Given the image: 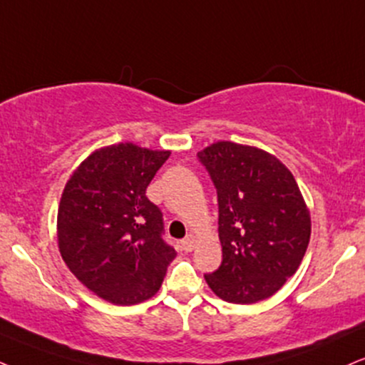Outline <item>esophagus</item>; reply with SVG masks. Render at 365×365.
Instances as JSON below:
<instances>
[{
	"label": "esophagus",
	"instance_id": "34e87169",
	"mask_svg": "<svg viewBox=\"0 0 365 365\" xmlns=\"http://www.w3.org/2000/svg\"><path fill=\"white\" fill-rule=\"evenodd\" d=\"M181 249L184 252H191L192 249H195V238H192L191 235H187L184 240H181Z\"/></svg>",
	"mask_w": 365,
	"mask_h": 365
}]
</instances>
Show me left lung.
I'll use <instances>...</instances> for the list:
<instances>
[{"instance_id":"obj_1","label":"left lung","mask_w":365,"mask_h":365,"mask_svg":"<svg viewBox=\"0 0 365 365\" xmlns=\"http://www.w3.org/2000/svg\"><path fill=\"white\" fill-rule=\"evenodd\" d=\"M218 192L222 265L205 279L223 301L271 298L298 271L312 217L291 170L259 147L215 142L197 152Z\"/></svg>"}]
</instances>
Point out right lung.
I'll return each mask as SVG.
<instances>
[{"label":"right lung","mask_w":365,"mask_h":365,"mask_svg":"<svg viewBox=\"0 0 365 365\" xmlns=\"http://www.w3.org/2000/svg\"><path fill=\"white\" fill-rule=\"evenodd\" d=\"M170 150L132 142L94 150L71 174L57 211V244L69 271L108 303L130 307L160 289L175 250L145 196Z\"/></svg>","instance_id":"add662e5"}]
</instances>
